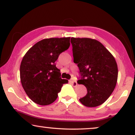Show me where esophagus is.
I'll return each instance as SVG.
<instances>
[{
    "label": "esophagus",
    "mask_w": 135,
    "mask_h": 135,
    "mask_svg": "<svg viewBox=\"0 0 135 135\" xmlns=\"http://www.w3.org/2000/svg\"><path fill=\"white\" fill-rule=\"evenodd\" d=\"M70 82H71V83L72 84H73V85L74 86H76L77 85V83L76 81H75L74 80H70Z\"/></svg>",
    "instance_id": "1"
}]
</instances>
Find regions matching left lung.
<instances>
[{"instance_id": "left-lung-1", "label": "left lung", "mask_w": 135, "mask_h": 135, "mask_svg": "<svg viewBox=\"0 0 135 135\" xmlns=\"http://www.w3.org/2000/svg\"><path fill=\"white\" fill-rule=\"evenodd\" d=\"M74 62L77 64L86 95L79 99L85 106L93 108L104 103L117 82L118 68L111 53L101 42L90 38H71Z\"/></svg>"}]
</instances>
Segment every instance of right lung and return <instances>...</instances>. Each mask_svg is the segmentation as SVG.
<instances>
[{"instance_id":"1","label":"right lung","mask_w":135,"mask_h":135,"mask_svg":"<svg viewBox=\"0 0 135 135\" xmlns=\"http://www.w3.org/2000/svg\"><path fill=\"white\" fill-rule=\"evenodd\" d=\"M70 37L45 38L34 44L23 56L20 79L26 93L32 101L45 106L56 100L62 85L55 61L60 53L69 49Z\"/></svg>"}]
</instances>
